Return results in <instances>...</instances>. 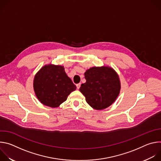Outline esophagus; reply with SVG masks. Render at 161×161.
I'll return each instance as SVG.
<instances>
[{"instance_id": "34e87169", "label": "esophagus", "mask_w": 161, "mask_h": 161, "mask_svg": "<svg viewBox=\"0 0 161 161\" xmlns=\"http://www.w3.org/2000/svg\"><path fill=\"white\" fill-rule=\"evenodd\" d=\"M80 86H81V83H80L76 84V87H77V88H78V89H79V88H80Z\"/></svg>"}]
</instances>
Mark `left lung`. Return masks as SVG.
<instances>
[{"label":"left lung","mask_w":161,"mask_h":161,"mask_svg":"<svg viewBox=\"0 0 161 161\" xmlns=\"http://www.w3.org/2000/svg\"><path fill=\"white\" fill-rule=\"evenodd\" d=\"M86 82L80 91L86 103L95 109L101 110L109 106L118 97L120 83L118 75L109 67H94L85 73Z\"/></svg>","instance_id":"left-lung-1"}]
</instances>
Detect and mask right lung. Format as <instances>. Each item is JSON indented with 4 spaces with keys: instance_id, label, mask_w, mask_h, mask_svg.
Masks as SVG:
<instances>
[{
    "instance_id": "right-lung-1",
    "label": "right lung",
    "mask_w": 161,
    "mask_h": 161,
    "mask_svg": "<svg viewBox=\"0 0 161 161\" xmlns=\"http://www.w3.org/2000/svg\"><path fill=\"white\" fill-rule=\"evenodd\" d=\"M76 85L69 78L63 66L47 65L41 69L34 80V89L37 99L44 105L58 107L75 90Z\"/></svg>"
}]
</instances>
